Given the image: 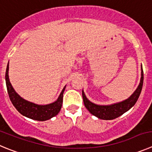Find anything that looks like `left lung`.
<instances>
[{"mask_svg":"<svg viewBox=\"0 0 152 152\" xmlns=\"http://www.w3.org/2000/svg\"><path fill=\"white\" fill-rule=\"evenodd\" d=\"M143 71L142 68V76L140 80V85L136 89V91L133 93V95L127 99L123 102H121L119 103L113 104L110 105H98L93 103L89 101L86 97L85 94L82 91V96H83V103L86 108L92 115L97 117L102 120H113L115 118H118L121 115L125 113L126 111L131 108L137 101L138 98L141 93L143 85Z\"/></svg>","mask_w":152,"mask_h":152,"instance_id":"left-lung-1","label":"left lung"}]
</instances>
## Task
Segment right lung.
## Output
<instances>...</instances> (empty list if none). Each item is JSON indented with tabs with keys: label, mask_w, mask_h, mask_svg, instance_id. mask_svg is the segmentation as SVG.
Returning <instances> with one entry per match:
<instances>
[{
	"label": "right lung",
	"mask_w": 152,
	"mask_h": 152,
	"mask_svg": "<svg viewBox=\"0 0 152 152\" xmlns=\"http://www.w3.org/2000/svg\"><path fill=\"white\" fill-rule=\"evenodd\" d=\"M8 70H9V63L7 66L6 75H5L7 88L10 99L19 113L31 119L40 121L50 119L59 113L62 108L63 93L65 87H64L62 90L58 99L53 103L45 105H36L32 102H28L27 100H25L16 93L10 82Z\"/></svg>",
	"instance_id": "1"
}]
</instances>
